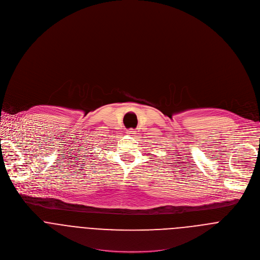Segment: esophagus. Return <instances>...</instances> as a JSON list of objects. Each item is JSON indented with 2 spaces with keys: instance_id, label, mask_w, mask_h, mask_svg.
<instances>
[{
  "instance_id": "1",
  "label": "esophagus",
  "mask_w": 260,
  "mask_h": 260,
  "mask_svg": "<svg viewBox=\"0 0 260 260\" xmlns=\"http://www.w3.org/2000/svg\"><path fill=\"white\" fill-rule=\"evenodd\" d=\"M137 133V131H135V129H129L127 130V134L131 135V136H135V134Z\"/></svg>"
}]
</instances>
